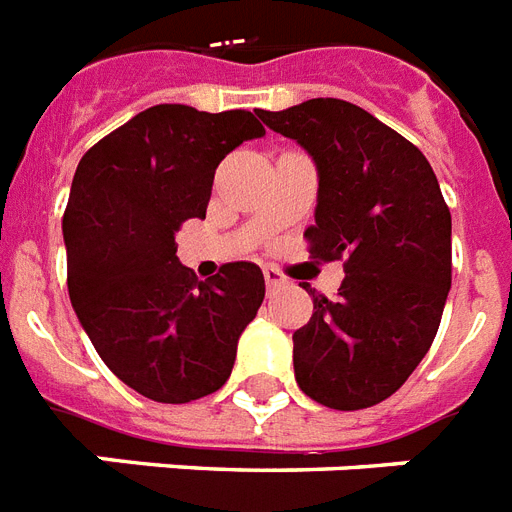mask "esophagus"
Masks as SVG:
<instances>
[{"mask_svg": "<svg viewBox=\"0 0 512 512\" xmlns=\"http://www.w3.org/2000/svg\"><path fill=\"white\" fill-rule=\"evenodd\" d=\"M263 276H265V284H268V292H276V289H281L284 284H287L284 273H281L276 265H265Z\"/></svg>", "mask_w": 512, "mask_h": 512, "instance_id": "obj_1", "label": "esophagus"}]
</instances>
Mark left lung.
Returning <instances> with one entry per match:
<instances>
[{
  "label": "left lung",
  "instance_id": "left-lung-1",
  "mask_svg": "<svg viewBox=\"0 0 512 512\" xmlns=\"http://www.w3.org/2000/svg\"><path fill=\"white\" fill-rule=\"evenodd\" d=\"M257 116L313 156L319 204L305 241L313 260L345 268L337 297L311 292V321L292 335L297 385L337 412L380 404L425 358L452 287V215L436 172L348 100Z\"/></svg>",
  "mask_w": 512,
  "mask_h": 512
}]
</instances>
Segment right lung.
Wrapping results in <instances>:
<instances>
[{"label": "right lung", "instance_id": "right-lung-1", "mask_svg": "<svg viewBox=\"0 0 512 512\" xmlns=\"http://www.w3.org/2000/svg\"><path fill=\"white\" fill-rule=\"evenodd\" d=\"M260 135L244 108L162 103L76 167L63 215L71 305L108 369L151 401L188 404L223 388L263 305L255 263H225L201 284L175 255L185 220L207 215L217 164Z\"/></svg>", "mask_w": 512, "mask_h": 512}]
</instances>
